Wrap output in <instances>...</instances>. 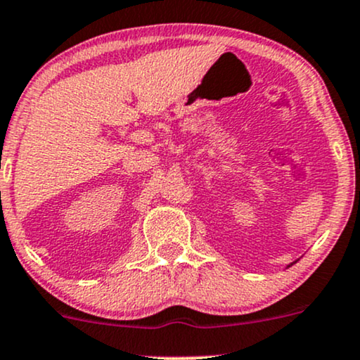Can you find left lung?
<instances>
[{
  "label": "left lung",
  "instance_id": "obj_1",
  "mask_svg": "<svg viewBox=\"0 0 360 360\" xmlns=\"http://www.w3.org/2000/svg\"><path fill=\"white\" fill-rule=\"evenodd\" d=\"M293 263H295V262H293ZM293 263H290V265H287V268H288V266H292V265H293Z\"/></svg>",
  "mask_w": 360,
  "mask_h": 360
}]
</instances>
